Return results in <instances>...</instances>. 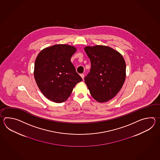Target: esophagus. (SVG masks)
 I'll use <instances>...</instances> for the list:
<instances>
[{
  "mask_svg": "<svg viewBox=\"0 0 160 160\" xmlns=\"http://www.w3.org/2000/svg\"><path fill=\"white\" fill-rule=\"evenodd\" d=\"M80 76L83 79H84V76H85V75H84V74H80Z\"/></svg>",
  "mask_w": 160,
  "mask_h": 160,
  "instance_id": "esophagus-1",
  "label": "esophagus"
}]
</instances>
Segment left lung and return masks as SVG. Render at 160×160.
Masks as SVG:
<instances>
[{"mask_svg":"<svg viewBox=\"0 0 160 160\" xmlns=\"http://www.w3.org/2000/svg\"><path fill=\"white\" fill-rule=\"evenodd\" d=\"M91 69L85 82L92 97L99 102L109 101L122 88L126 78V63L122 55L112 48L86 46Z\"/></svg>","mask_w":160,"mask_h":160,"instance_id":"8db88e82","label":"left lung"}]
</instances>
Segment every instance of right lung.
I'll list each match as a JSON object with an SVG mask.
<instances>
[{
  "label": "right lung",
  "instance_id": "1",
  "mask_svg": "<svg viewBox=\"0 0 160 160\" xmlns=\"http://www.w3.org/2000/svg\"><path fill=\"white\" fill-rule=\"evenodd\" d=\"M77 48L55 44L39 53L34 65V78L42 94L56 103L66 101L75 85L82 81L70 59Z\"/></svg>",
  "mask_w": 160,
  "mask_h": 160
}]
</instances>
